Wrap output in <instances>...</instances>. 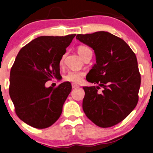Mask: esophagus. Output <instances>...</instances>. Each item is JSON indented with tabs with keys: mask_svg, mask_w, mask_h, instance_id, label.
Instances as JSON below:
<instances>
[{
	"mask_svg": "<svg viewBox=\"0 0 153 153\" xmlns=\"http://www.w3.org/2000/svg\"><path fill=\"white\" fill-rule=\"evenodd\" d=\"M78 87H79L78 85H77V84H75V83H72V88H78Z\"/></svg>",
	"mask_w": 153,
	"mask_h": 153,
	"instance_id": "obj_1",
	"label": "esophagus"
}]
</instances>
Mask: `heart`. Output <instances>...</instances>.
<instances>
[{
  "instance_id": "obj_1",
  "label": "heart",
  "mask_w": 153,
  "mask_h": 153,
  "mask_svg": "<svg viewBox=\"0 0 153 153\" xmlns=\"http://www.w3.org/2000/svg\"><path fill=\"white\" fill-rule=\"evenodd\" d=\"M78 53L83 59L88 56H92V51L90 48L86 46H80L78 48ZM64 59V56L61 58L60 64L62 65ZM85 75V73L83 71H69L64 76V80L68 82L73 83H79L82 81L83 77Z\"/></svg>"
}]
</instances>
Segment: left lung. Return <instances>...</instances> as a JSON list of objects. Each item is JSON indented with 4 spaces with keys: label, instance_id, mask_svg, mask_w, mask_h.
I'll return each mask as SVG.
<instances>
[{
    "label": "left lung",
    "instance_id": "8db88e82",
    "mask_svg": "<svg viewBox=\"0 0 153 153\" xmlns=\"http://www.w3.org/2000/svg\"><path fill=\"white\" fill-rule=\"evenodd\" d=\"M76 39L92 48L96 56V64L86 79L98 85L83 87V111L98 126H113L138 103L140 74L136 54L122 39L108 32L77 34ZM100 86L101 93L98 92Z\"/></svg>",
    "mask_w": 153,
    "mask_h": 153
}]
</instances>
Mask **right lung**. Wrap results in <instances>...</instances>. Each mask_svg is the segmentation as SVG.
Listing matches in <instances>:
<instances>
[{
	"label": "right lung",
	"instance_id": "obj_1",
	"mask_svg": "<svg viewBox=\"0 0 153 153\" xmlns=\"http://www.w3.org/2000/svg\"><path fill=\"white\" fill-rule=\"evenodd\" d=\"M75 34L65 36H41L22 47L10 74L9 94L20 119L36 128L51 126L62 113L71 84L57 88L45 83L60 77V61Z\"/></svg>",
	"mask_w": 153,
	"mask_h": 153
}]
</instances>
